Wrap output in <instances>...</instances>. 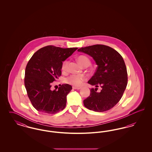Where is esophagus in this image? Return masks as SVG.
<instances>
[{"label":"esophagus","mask_w":152,"mask_h":152,"mask_svg":"<svg viewBox=\"0 0 152 152\" xmlns=\"http://www.w3.org/2000/svg\"><path fill=\"white\" fill-rule=\"evenodd\" d=\"M72 88L73 89H77V90H79V89H81V88H80V87H75V86H73Z\"/></svg>","instance_id":"esophagus-1"}]
</instances>
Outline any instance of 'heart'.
Segmentation results:
<instances>
[{"instance_id": "heart-1", "label": "heart", "mask_w": 152, "mask_h": 152, "mask_svg": "<svg viewBox=\"0 0 152 152\" xmlns=\"http://www.w3.org/2000/svg\"><path fill=\"white\" fill-rule=\"evenodd\" d=\"M77 61L80 64L82 65L83 66H84L85 65H89L91 64V61L89 58L84 55L79 56L77 58ZM68 63L69 62L67 60H65L63 63V64H62L63 70H65L67 68ZM85 79H86L85 77L83 75H72L65 79V82L74 86L79 87L83 84V82L85 80Z\"/></svg>"}]
</instances>
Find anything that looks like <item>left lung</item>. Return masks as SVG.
<instances>
[{"mask_svg": "<svg viewBox=\"0 0 152 152\" xmlns=\"http://www.w3.org/2000/svg\"><path fill=\"white\" fill-rule=\"evenodd\" d=\"M92 57L97 68L88 83L96 87L83 103L87 108L102 112L112 108L120 100L128 84L126 67L121 55L113 48L96 44L79 49ZM101 91L97 93V88Z\"/></svg>", "mask_w": 152, "mask_h": 152, "instance_id": "1", "label": "left lung"}]
</instances>
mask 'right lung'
Returning a JSON list of instances; mask_svg holds the SVG:
<instances>
[{
  "instance_id": "right-lung-1",
  "label": "right lung",
  "mask_w": 152,
  "mask_h": 152,
  "mask_svg": "<svg viewBox=\"0 0 152 152\" xmlns=\"http://www.w3.org/2000/svg\"><path fill=\"white\" fill-rule=\"evenodd\" d=\"M77 48H62L48 45L36 51L28 62L24 85L33 107L44 114H55L65 108L66 96L72 89L65 84L51 89V83L61 75L64 61Z\"/></svg>"
}]
</instances>
